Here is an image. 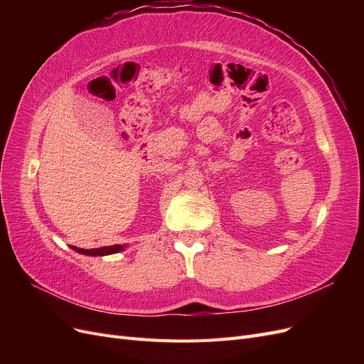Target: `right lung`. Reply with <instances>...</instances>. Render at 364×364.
Returning a JSON list of instances; mask_svg holds the SVG:
<instances>
[{
  "label": "right lung",
  "instance_id": "1",
  "mask_svg": "<svg viewBox=\"0 0 364 364\" xmlns=\"http://www.w3.org/2000/svg\"><path fill=\"white\" fill-rule=\"evenodd\" d=\"M73 250L82 253V255H90V257H105V255H112V253H118L121 250H124V246L121 245H114V246H107V247H100V249H79L75 246H71Z\"/></svg>",
  "mask_w": 364,
  "mask_h": 364
}]
</instances>
